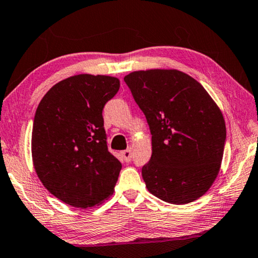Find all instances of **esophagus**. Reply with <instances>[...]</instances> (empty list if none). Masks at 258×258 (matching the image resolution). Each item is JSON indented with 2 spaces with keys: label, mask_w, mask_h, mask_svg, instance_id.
Listing matches in <instances>:
<instances>
[{
  "label": "esophagus",
  "mask_w": 258,
  "mask_h": 258,
  "mask_svg": "<svg viewBox=\"0 0 258 258\" xmlns=\"http://www.w3.org/2000/svg\"><path fill=\"white\" fill-rule=\"evenodd\" d=\"M133 150H132V148H128L126 149V150H124V151H122V158H123V160H124V162H126V163H129L130 160H132V157H133V152H132Z\"/></svg>",
  "instance_id": "obj_1"
}]
</instances>
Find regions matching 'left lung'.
Here are the masks:
<instances>
[{
	"label": "left lung",
	"instance_id": "1",
	"mask_svg": "<svg viewBox=\"0 0 258 258\" xmlns=\"http://www.w3.org/2000/svg\"><path fill=\"white\" fill-rule=\"evenodd\" d=\"M151 132L152 155L142 167L148 191L169 204L199 199L218 177L226 142L223 115L206 89L178 70L124 77Z\"/></svg>",
	"mask_w": 258,
	"mask_h": 258
}]
</instances>
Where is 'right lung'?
Wrapping results in <instances>:
<instances>
[{
  "label": "right lung",
  "instance_id": "1",
  "mask_svg": "<svg viewBox=\"0 0 258 258\" xmlns=\"http://www.w3.org/2000/svg\"><path fill=\"white\" fill-rule=\"evenodd\" d=\"M118 88L115 77L78 74L55 84L37 107L33 167L62 203L88 208L114 192L122 164L108 151L102 110Z\"/></svg>",
  "mask_w": 258,
  "mask_h": 258
}]
</instances>
